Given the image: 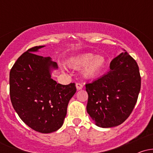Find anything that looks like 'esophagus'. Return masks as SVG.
Returning <instances> with one entry per match:
<instances>
[{
	"mask_svg": "<svg viewBox=\"0 0 153 153\" xmlns=\"http://www.w3.org/2000/svg\"><path fill=\"white\" fill-rule=\"evenodd\" d=\"M75 86H76V88L77 90H81L82 88V85L81 83H80V82H77L76 85H75Z\"/></svg>",
	"mask_w": 153,
	"mask_h": 153,
	"instance_id": "34e87169",
	"label": "esophagus"
}]
</instances>
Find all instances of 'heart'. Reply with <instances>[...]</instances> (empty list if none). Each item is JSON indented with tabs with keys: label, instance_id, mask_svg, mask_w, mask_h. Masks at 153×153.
<instances>
[{
	"label": "heart",
	"instance_id": "b5f03b06",
	"mask_svg": "<svg viewBox=\"0 0 153 153\" xmlns=\"http://www.w3.org/2000/svg\"><path fill=\"white\" fill-rule=\"evenodd\" d=\"M70 66L75 69H80L86 65L82 74L85 78H91L96 76L102 71L105 65V59L102 56L95 57L93 54L87 53L73 58L69 63Z\"/></svg>",
	"mask_w": 153,
	"mask_h": 153
}]
</instances>
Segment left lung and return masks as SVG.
Segmentation results:
<instances>
[{
	"mask_svg": "<svg viewBox=\"0 0 153 153\" xmlns=\"http://www.w3.org/2000/svg\"><path fill=\"white\" fill-rule=\"evenodd\" d=\"M140 87L137 63L127 52H122L111 62L106 74L85 84L88 114L98 127L122 124L134 109Z\"/></svg>",
	"mask_w": 153,
	"mask_h": 153,
	"instance_id": "left-lung-1",
	"label": "left lung"
}]
</instances>
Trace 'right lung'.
<instances>
[{
	"label": "right lung",
	"instance_id": "obj_1",
	"mask_svg": "<svg viewBox=\"0 0 153 153\" xmlns=\"http://www.w3.org/2000/svg\"><path fill=\"white\" fill-rule=\"evenodd\" d=\"M45 46L23 53L10 71V97L13 108L27 126L41 133L62 127L68 103L76 92L74 82L57 83L51 71L57 64L50 57L35 54Z\"/></svg>",
	"mask_w": 153,
	"mask_h": 153
}]
</instances>
